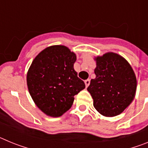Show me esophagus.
<instances>
[{"mask_svg": "<svg viewBox=\"0 0 148 148\" xmlns=\"http://www.w3.org/2000/svg\"><path fill=\"white\" fill-rule=\"evenodd\" d=\"M84 83H85V86H86V87H88L89 85H90V79H87V80H85V82H84Z\"/></svg>", "mask_w": 148, "mask_h": 148, "instance_id": "obj_1", "label": "esophagus"}]
</instances>
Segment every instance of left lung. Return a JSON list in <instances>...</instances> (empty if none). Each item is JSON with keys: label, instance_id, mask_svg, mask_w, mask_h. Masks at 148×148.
<instances>
[{"label": "left lung", "instance_id": "obj_1", "mask_svg": "<svg viewBox=\"0 0 148 148\" xmlns=\"http://www.w3.org/2000/svg\"><path fill=\"white\" fill-rule=\"evenodd\" d=\"M95 78L87 87L95 110L102 116L119 115L133 101L136 91V77L122 56L107 53L95 58Z\"/></svg>", "mask_w": 148, "mask_h": 148}]
</instances>
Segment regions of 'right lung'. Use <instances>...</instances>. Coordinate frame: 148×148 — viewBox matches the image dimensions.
I'll use <instances>...</instances> for the list:
<instances>
[{"instance_id": "obj_1", "label": "right lung", "mask_w": 148, "mask_h": 148, "mask_svg": "<svg viewBox=\"0 0 148 148\" xmlns=\"http://www.w3.org/2000/svg\"><path fill=\"white\" fill-rule=\"evenodd\" d=\"M75 61L76 55L63 45L47 47L32 61L27 87L35 104L46 115L62 116L73 105L74 95L85 88L73 67Z\"/></svg>"}]
</instances>
